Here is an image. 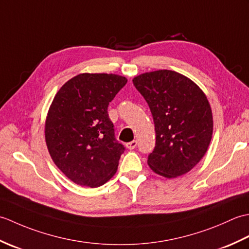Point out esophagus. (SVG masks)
Masks as SVG:
<instances>
[{
	"label": "esophagus",
	"mask_w": 249,
	"mask_h": 249,
	"mask_svg": "<svg viewBox=\"0 0 249 249\" xmlns=\"http://www.w3.org/2000/svg\"><path fill=\"white\" fill-rule=\"evenodd\" d=\"M136 146H137V141L136 140H133V141L128 142V143H126V147H127V149H129V150H134Z\"/></svg>",
	"instance_id": "34e87169"
}]
</instances>
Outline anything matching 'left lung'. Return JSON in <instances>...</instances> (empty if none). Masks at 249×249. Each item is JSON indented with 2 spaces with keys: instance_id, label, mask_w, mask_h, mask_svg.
Instances as JSON below:
<instances>
[{
  "instance_id": "1",
  "label": "left lung",
  "mask_w": 249,
  "mask_h": 249,
  "mask_svg": "<svg viewBox=\"0 0 249 249\" xmlns=\"http://www.w3.org/2000/svg\"><path fill=\"white\" fill-rule=\"evenodd\" d=\"M155 125L156 143L147 156L155 173L177 178L197 165L213 134L209 100L197 84L172 71L145 72L134 78Z\"/></svg>"
}]
</instances>
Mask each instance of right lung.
<instances>
[{"mask_svg": "<svg viewBox=\"0 0 249 249\" xmlns=\"http://www.w3.org/2000/svg\"><path fill=\"white\" fill-rule=\"evenodd\" d=\"M126 83L113 73H80L56 93L46 120V143L73 183L98 187L116 172L125 147L115 139L108 106Z\"/></svg>", "mask_w": 249, "mask_h": 249, "instance_id": "obj_1", "label": "right lung"}]
</instances>
